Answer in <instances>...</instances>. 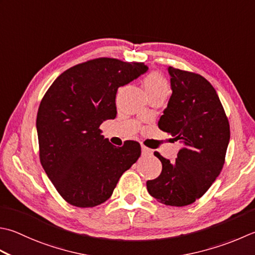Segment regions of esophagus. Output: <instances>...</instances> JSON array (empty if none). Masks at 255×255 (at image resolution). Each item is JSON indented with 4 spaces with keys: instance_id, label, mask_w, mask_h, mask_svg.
Returning <instances> with one entry per match:
<instances>
[{
    "instance_id": "1",
    "label": "esophagus",
    "mask_w": 255,
    "mask_h": 255,
    "mask_svg": "<svg viewBox=\"0 0 255 255\" xmlns=\"http://www.w3.org/2000/svg\"><path fill=\"white\" fill-rule=\"evenodd\" d=\"M141 153H142V156H150V154H152V150H151V149H149L148 147H146V146H142L141 147Z\"/></svg>"
}]
</instances>
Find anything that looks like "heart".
Returning a JSON list of instances; mask_svg holds the SVG:
<instances>
[{
  "label": "heart",
  "mask_w": 255,
  "mask_h": 255,
  "mask_svg": "<svg viewBox=\"0 0 255 255\" xmlns=\"http://www.w3.org/2000/svg\"><path fill=\"white\" fill-rule=\"evenodd\" d=\"M144 91H146L148 97L154 96H164L167 97L170 93V86L169 83L161 73L150 72L146 75L142 81Z\"/></svg>",
  "instance_id": "b5f03b06"
}]
</instances>
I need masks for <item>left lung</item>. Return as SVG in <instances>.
<instances>
[{
    "label": "left lung",
    "mask_w": 255,
    "mask_h": 255,
    "mask_svg": "<svg viewBox=\"0 0 255 255\" xmlns=\"http://www.w3.org/2000/svg\"><path fill=\"white\" fill-rule=\"evenodd\" d=\"M168 73L172 95L158 127L182 147L174 162L154 151L162 170L147 181V190L166 206L184 207L201 198L220 174L230 125L216 89L206 78L172 66Z\"/></svg>",
    "instance_id": "left-lung-1"
}]
</instances>
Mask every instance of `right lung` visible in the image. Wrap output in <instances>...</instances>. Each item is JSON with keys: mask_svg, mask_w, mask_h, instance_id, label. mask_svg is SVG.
I'll return each mask as SVG.
<instances>
[{"mask_svg": "<svg viewBox=\"0 0 255 255\" xmlns=\"http://www.w3.org/2000/svg\"><path fill=\"white\" fill-rule=\"evenodd\" d=\"M147 69L143 63L89 59L62 73L45 93L36 118L39 161L72 206L91 208L108 200L140 157V143L114 146L99 126L116 117L117 89Z\"/></svg>", "mask_w": 255, "mask_h": 255, "instance_id": "obj_1", "label": "right lung"}]
</instances>
